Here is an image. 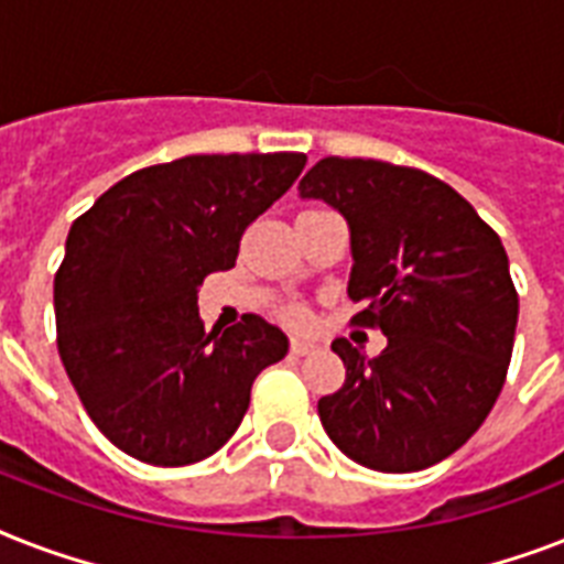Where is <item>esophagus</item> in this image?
<instances>
[{
  "instance_id": "esophagus-1",
  "label": "esophagus",
  "mask_w": 564,
  "mask_h": 564,
  "mask_svg": "<svg viewBox=\"0 0 564 564\" xmlns=\"http://www.w3.org/2000/svg\"><path fill=\"white\" fill-rule=\"evenodd\" d=\"M292 354H299V357H304V354H313L318 348L316 343H313V339H304V336H295V339H292Z\"/></svg>"
}]
</instances>
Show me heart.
<instances>
[{"label":"heart","instance_id":"heart-1","mask_svg":"<svg viewBox=\"0 0 564 564\" xmlns=\"http://www.w3.org/2000/svg\"><path fill=\"white\" fill-rule=\"evenodd\" d=\"M290 318H292V322H299V325H301V322H307V313H304V310H301V307H292L290 310Z\"/></svg>","mask_w":564,"mask_h":564}]
</instances>
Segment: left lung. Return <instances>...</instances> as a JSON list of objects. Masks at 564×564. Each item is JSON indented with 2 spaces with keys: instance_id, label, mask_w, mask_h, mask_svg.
Listing matches in <instances>:
<instances>
[{
  "instance_id": "8db88e82",
  "label": "left lung",
  "mask_w": 564,
  "mask_h": 564,
  "mask_svg": "<svg viewBox=\"0 0 564 564\" xmlns=\"http://www.w3.org/2000/svg\"><path fill=\"white\" fill-rule=\"evenodd\" d=\"M299 195L348 221V295L366 301L354 322L386 336L377 357L334 339L345 383L318 401L322 427L375 471L442 463L477 433L507 380L518 292L503 242L454 187L410 166L325 158Z\"/></svg>"
}]
</instances>
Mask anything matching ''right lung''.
<instances>
[{
	"instance_id": "obj_1",
	"label": "right lung",
	"mask_w": 564,
	"mask_h": 564,
	"mask_svg": "<svg viewBox=\"0 0 564 564\" xmlns=\"http://www.w3.org/2000/svg\"><path fill=\"white\" fill-rule=\"evenodd\" d=\"M307 158L189 154L145 166L96 198L55 274L57 351L105 436L149 465H189L239 427L254 377L290 339L248 313L204 330L198 286L237 263L239 239Z\"/></svg>"
}]
</instances>
